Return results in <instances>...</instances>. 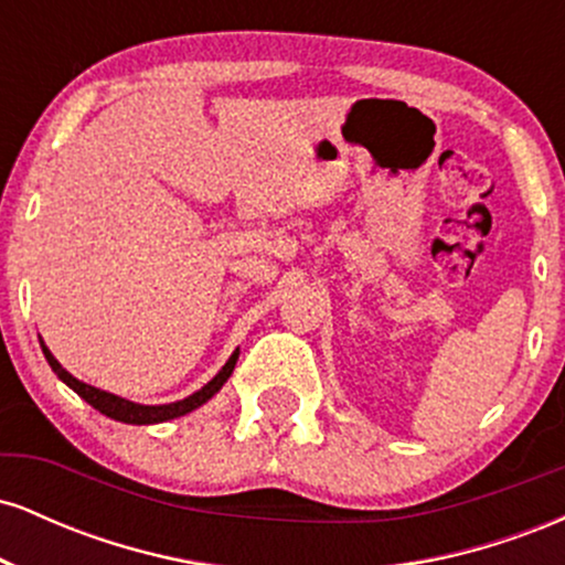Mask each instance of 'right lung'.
I'll return each mask as SVG.
<instances>
[{"label":"right lung","instance_id":"1","mask_svg":"<svg viewBox=\"0 0 565 565\" xmlns=\"http://www.w3.org/2000/svg\"><path fill=\"white\" fill-rule=\"evenodd\" d=\"M39 342H42V340H39ZM42 353H44V359H47V364L53 366V372L63 382H66L71 391H74L76 395H82V398L87 401V404L93 408H97L100 414H106V417L116 419V423H127V425H157V423H167V419L183 417V414L193 412V408L206 404V401H210L212 395H215L220 387L228 382V377L233 374V366H236V361H238V350H233V355L228 361H225V366L220 369L215 377L206 382L201 391L188 395V398H183V401H174V404H161V406H142V404H135V401L119 398V395L106 393V391H100V387H93V385H87V382L76 380L74 374H68L66 369L57 364V359L53 353H50V348L44 345V342H42Z\"/></svg>","mask_w":565,"mask_h":565}]
</instances>
